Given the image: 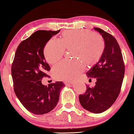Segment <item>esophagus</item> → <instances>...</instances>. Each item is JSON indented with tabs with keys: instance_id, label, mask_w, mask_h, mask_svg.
Returning <instances> with one entry per match:
<instances>
[{
	"instance_id": "obj_1",
	"label": "esophagus",
	"mask_w": 134,
	"mask_h": 134,
	"mask_svg": "<svg viewBox=\"0 0 134 134\" xmlns=\"http://www.w3.org/2000/svg\"><path fill=\"white\" fill-rule=\"evenodd\" d=\"M68 83H70V84H72L73 83H74V82H72V81H70V82H69Z\"/></svg>"
}]
</instances>
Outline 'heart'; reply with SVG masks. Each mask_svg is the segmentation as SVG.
Returning a JSON list of instances; mask_svg holds the SVG:
<instances>
[{"instance_id": "1", "label": "heart", "mask_w": 134, "mask_h": 134, "mask_svg": "<svg viewBox=\"0 0 134 134\" xmlns=\"http://www.w3.org/2000/svg\"><path fill=\"white\" fill-rule=\"evenodd\" d=\"M72 49L74 60L63 61L53 68L56 79L72 80L82 72L84 65L92 67L99 61L104 51V42L99 35L88 30H70L62 33L59 41L50 40L46 44L43 53L51 65L63 58L65 51Z\"/></svg>"}]
</instances>
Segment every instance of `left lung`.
<instances>
[{"label": "left lung", "instance_id": "left-lung-1", "mask_svg": "<svg viewBox=\"0 0 134 134\" xmlns=\"http://www.w3.org/2000/svg\"><path fill=\"white\" fill-rule=\"evenodd\" d=\"M104 40V51L99 61L86 73L90 80L96 79L94 87H87L83 94L79 95L82 107L94 113L109 109L118 98L123 80L125 66L116 40L101 29L94 28Z\"/></svg>", "mask_w": 134, "mask_h": 134}]
</instances>
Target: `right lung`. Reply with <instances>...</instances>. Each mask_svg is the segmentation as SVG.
Returning a JSON list of instances; mask_svg holds the SVG:
<instances>
[{
    "instance_id": "right-lung-1",
    "label": "right lung",
    "mask_w": 134,
    "mask_h": 134,
    "mask_svg": "<svg viewBox=\"0 0 134 134\" xmlns=\"http://www.w3.org/2000/svg\"><path fill=\"white\" fill-rule=\"evenodd\" d=\"M57 31L38 30L24 40L16 49L12 66L14 93L25 109L35 115L49 113L55 107L62 82L44 85L41 80L48 77L51 70L46 63L43 50L46 44Z\"/></svg>"
}]
</instances>
